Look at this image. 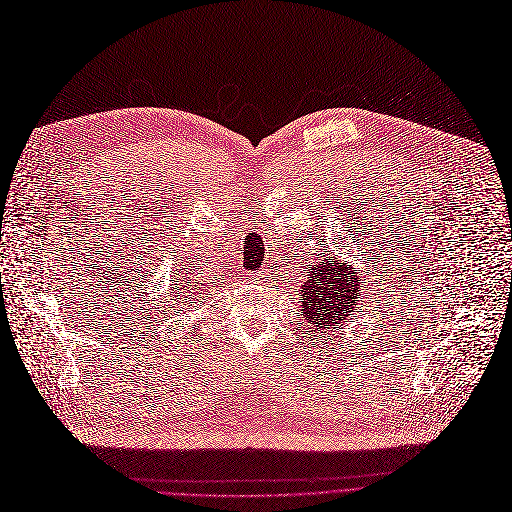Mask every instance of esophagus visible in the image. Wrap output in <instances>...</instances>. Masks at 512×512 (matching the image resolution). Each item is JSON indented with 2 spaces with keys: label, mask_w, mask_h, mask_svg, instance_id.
Masks as SVG:
<instances>
[{
  "label": "esophagus",
  "mask_w": 512,
  "mask_h": 512,
  "mask_svg": "<svg viewBox=\"0 0 512 512\" xmlns=\"http://www.w3.org/2000/svg\"><path fill=\"white\" fill-rule=\"evenodd\" d=\"M249 278H251V282H261L263 278H265V274L261 272V270H257V272H253V274H249Z\"/></svg>",
  "instance_id": "34e87169"
}]
</instances>
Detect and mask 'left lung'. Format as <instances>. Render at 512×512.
Segmentation results:
<instances>
[{"label":"left lung","mask_w":512,"mask_h":512,"mask_svg":"<svg viewBox=\"0 0 512 512\" xmlns=\"http://www.w3.org/2000/svg\"><path fill=\"white\" fill-rule=\"evenodd\" d=\"M330 255V251H328ZM322 255L316 265H311L307 280L301 286V316L307 324L320 328H332L353 316V309L362 303L368 293L366 284H360L362 274L347 270V263H337L335 259H324Z\"/></svg>","instance_id":"1"}]
</instances>
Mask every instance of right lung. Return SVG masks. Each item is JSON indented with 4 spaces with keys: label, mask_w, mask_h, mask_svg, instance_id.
Segmentation results:
<instances>
[{
    "label": "right lung",
    "mask_w": 512,
    "mask_h": 512,
    "mask_svg": "<svg viewBox=\"0 0 512 512\" xmlns=\"http://www.w3.org/2000/svg\"><path fill=\"white\" fill-rule=\"evenodd\" d=\"M207 293V288L201 284V286H194V284H188L186 286V299H190V303H194V301H198L201 299V295H205ZM177 297H180V293H177ZM188 303V301H186Z\"/></svg>",
    "instance_id": "add662e5"
}]
</instances>
